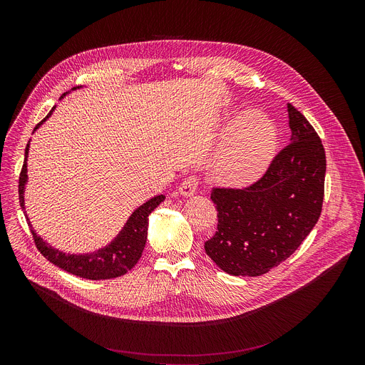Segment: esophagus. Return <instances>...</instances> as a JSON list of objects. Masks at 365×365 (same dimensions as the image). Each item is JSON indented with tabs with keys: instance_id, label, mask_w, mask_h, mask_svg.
Masks as SVG:
<instances>
[{
	"instance_id": "esophagus-1",
	"label": "esophagus",
	"mask_w": 365,
	"mask_h": 365,
	"mask_svg": "<svg viewBox=\"0 0 365 365\" xmlns=\"http://www.w3.org/2000/svg\"><path fill=\"white\" fill-rule=\"evenodd\" d=\"M196 189H197V179L195 176H189L180 183L179 193L185 197H189L196 192Z\"/></svg>"
}]
</instances>
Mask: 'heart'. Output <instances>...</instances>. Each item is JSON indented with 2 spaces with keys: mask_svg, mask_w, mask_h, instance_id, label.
I'll return each instance as SVG.
<instances>
[{
  "mask_svg": "<svg viewBox=\"0 0 365 365\" xmlns=\"http://www.w3.org/2000/svg\"><path fill=\"white\" fill-rule=\"evenodd\" d=\"M276 147V127L267 115L242 114L234 121L217 154L214 176L227 186L250 185L266 172Z\"/></svg>",
  "mask_w": 365,
  "mask_h": 365,
  "instance_id": "1",
  "label": "heart"
}]
</instances>
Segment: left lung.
I'll list each match as a JSON object with an SVG mask.
<instances>
[{
	"mask_svg": "<svg viewBox=\"0 0 365 365\" xmlns=\"http://www.w3.org/2000/svg\"><path fill=\"white\" fill-rule=\"evenodd\" d=\"M287 144L266 175L244 189L215 187L218 230L205 242L214 263L231 276L255 277L289 258L322 211L327 158L315 128L287 103Z\"/></svg>",
	"mask_w": 365,
	"mask_h": 365,
	"instance_id": "left-lung-1",
	"label": "left lung"
}]
</instances>
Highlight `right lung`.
<instances>
[{
  "label": "right lung",
  "instance_id": "1",
  "mask_svg": "<svg viewBox=\"0 0 365 365\" xmlns=\"http://www.w3.org/2000/svg\"><path fill=\"white\" fill-rule=\"evenodd\" d=\"M82 86H76L75 89H79ZM69 92L63 93L61 99L68 95ZM56 106L50 110V113L43 118L34 128V131L51 115L55 111ZM33 131V133H34ZM29 148H30V141L27 143L26 151H24V165L20 173V182H19V197H20V205L21 210H26L24 205V190L27 185V158H29ZM165 195H158L143 205H140L137 210L130 215L127 222L124 224L123 230L118 232V235L106 247H102L96 251L86 252V254H71V252H63L58 248H53L48 245L41 237L37 235V232L33 230V225L26 214V218L29 221V227L31 230L34 242L37 250L46 257L50 263H53L59 269L83 277L89 280H107V279H115L127 272H130L140 259L143 250L145 247L147 241V228H148V215L158 207L163 200Z\"/></svg>",
  "mask_w": 365,
  "mask_h": 365
}]
</instances>
